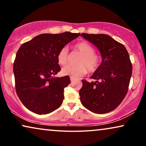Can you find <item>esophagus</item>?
<instances>
[{
	"label": "esophagus",
	"instance_id": "34e87169",
	"mask_svg": "<svg viewBox=\"0 0 146 146\" xmlns=\"http://www.w3.org/2000/svg\"><path fill=\"white\" fill-rule=\"evenodd\" d=\"M70 80H71V82H74L75 80V78H74L72 76H70Z\"/></svg>",
	"mask_w": 146,
	"mask_h": 146
}]
</instances>
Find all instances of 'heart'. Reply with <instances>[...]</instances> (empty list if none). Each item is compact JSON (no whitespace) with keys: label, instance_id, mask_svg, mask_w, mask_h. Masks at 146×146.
<instances>
[{"label":"heart","instance_id":"1","mask_svg":"<svg viewBox=\"0 0 146 146\" xmlns=\"http://www.w3.org/2000/svg\"><path fill=\"white\" fill-rule=\"evenodd\" d=\"M74 48L82 54L77 61L78 64L66 66L62 70L64 75L77 78L86 74L88 70L90 72L96 70L100 64V58L95 53V48L90 44L86 41L79 42L74 46ZM57 61L61 66L67 64L68 62V51L67 48L63 47L58 51Z\"/></svg>","mask_w":146,"mask_h":146}]
</instances>
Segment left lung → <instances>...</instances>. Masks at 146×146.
<instances>
[{"label":"left lung","instance_id":"left-lung-1","mask_svg":"<svg viewBox=\"0 0 146 146\" xmlns=\"http://www.w3.org/2000/svg\"><path fill=\"white\" fill-rule=\"evenodd\" d=\"M81 36L98 48L102 61L91 76L95 82L82 80L80 101L92 112H110L120 104L128 90L132 74L129 54L122 44L107 35L82 33Z\"/></svg>","mask_w":146,"mask_h":146}]
</instances>
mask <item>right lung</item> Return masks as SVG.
<instances>
[{"instance_id": "right-lung-1", "label": "right lung", "mask_w": 146, "mask_h": 146, "mask_svg": "<svg viewBox=\"0 0 146 146\" xmlns=\"http://www.w3.org/2000/svg\"><path fill=\"white\" fill-rule=\"evenodd\" d=\"M70 32L42 34L19 48L14 62L16 92L24 106L37 114H46L62 103L70 77H54L61 70L57 54L80 36Z\"/></svg>"}]
</instances>
